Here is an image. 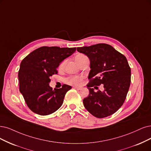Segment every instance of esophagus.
<instances>
[{
	"instance_id": "obj_1",
	"label": "esophagus",
	"mask_w": 151,
	"mask_h": 151,
	"mask_svg": "<svg viewBox=\"0 0 151 151\" xmlns=\"http://www.w3.org/2000/svg\"><path fill=\"white\" fill-rule=\"evenodd\" d=\"M73 88L75 89H76V90H81V88L79 87V86H73Z\"/></svg>"
}]
</instances>
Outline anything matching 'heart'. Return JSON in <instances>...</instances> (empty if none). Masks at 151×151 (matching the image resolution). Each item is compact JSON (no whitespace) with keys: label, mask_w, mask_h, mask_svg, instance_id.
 Here are the masks:
<instances>
[{"label":"heart","mask_w":151,"mask_h":151,"mask_svg":"<svg viewBox=\"0 0 151 151\" xmlns=\"http://www.w3.org/2000/svg\"><path fill=\"white\" fill-rule=\"evenodd\" d=\"M84 57H85V55H84L83 54L77 55L75 57V60L76 61V63ZM64 63H65V61H63V62L60 65V66H59L60 69L63 68V67L64 66ZM82 80H83L82 77L78 76H69L65 80V81L66 83H68V84H69V85H80L81 84Z\"/></svg>","instance_id":"heart-1"}]
</instances>
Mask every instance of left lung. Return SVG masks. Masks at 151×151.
<instances>
[{
  "mask_svg": "<svg viewBox=\"0 0 151 151\" xmlns=\"http://www.w3.org/2000/svg\"><path fill=\"white\" fill-rule=\"evenodd\" d=\"M90 60L88 96L83 104L89 113L103 118L116 113L123 104L131 83V68L124 55L106 43L78 47ZM103 84L105 90L97 92L92 88Z\"/></svg>",
  "mask_w": 151,
  "mask_h": 151,
  "instance_id": "1",
  "label": "left lung"
}]
</instances>
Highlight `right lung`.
Listing matches in <instances>:
<instances>
[{"label":"right lung","instance_id":"1","mask_svg":"<svg viewBox=\"0 0 151 151\" xmlns=\"http://www.w3.org/2000/svg\"><path fill=\"white\" fill-rule=\"evenodd\" d=\"M76 51V48L42 47L22 61L19 71V90L31 111L42 116L52 114L62 105L71 86L63 85L53 90L50 77L57 74L61 61Z\"/></svg>","mask_w":151,"mask_h":151}]
</instances>
